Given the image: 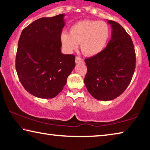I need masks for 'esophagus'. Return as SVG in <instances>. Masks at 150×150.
Wrapping results in <instances>:
<instances>
[{"label":"esophagus","mask_w":150,"mask_h":150,"mask_svg":"<svg viewBox=\"0 0 150 150\" xmlns=\"http://www.w3.org/2000/svg\"><path fill=\"white\" fill-rule=\"evenodd\" d=\"M83 62V59L81 57H79V56H77L75 57V63H81Z\"/></svg>","instance_id":"obj_1"}]
</instances>
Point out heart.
<instances>
[{"instance_id":"b5f03b06","label":"heart","mask_w":150,"mask_h":150,"mask_svg":"<svg viewBox=\"0 0 150 150\" xmlns=\"http://www.w3.org/2000/svg\"><path fill=\"white\" fill-rule=\"evenodd\" d=\"M110 37V30L105 22L85 20L76 22L70 28L69 34L63 32L61 42L67 52L77 49L80 44L82 52L93 56L105 49Z\"/></svg>"}]
</instances>
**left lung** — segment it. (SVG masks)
<instances>
[{
    "label": "left lung",
    "instance_id": "8db88e82",
    "mask_svg": "<svg viewBox=\"0 0 150 150\" xmlns=\"http://www.w3.org/2000/svg\"><path fill=\"white\" fill-rule=\"evenodd\" d=\"M112 28L110 41L102 52L85 59L87 72L84 82L89 93L99 100H110L122 94L136 68V52L124 28L108 20Z\"/></svg>",
    "mask_w": 150,
    "mask_h": 150
}]
</instances>
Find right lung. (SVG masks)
<instances>
[{"mask_svg":"<svg viewBox=\"0 0 150 150\" xmlns=\"http://www.w3.org/2000/svg\"><path fill=\"white\" fill-rule=\"evenodd\" d=\"M64 14L44 17L22 30L16 70L24 88L36 97L52 98L63 90L75 66V56L61 53Z\"/></svg>","mask_w":150,"mask_h":150,"instance_id":"add662e5","label":"right lung"}]
</instances>
